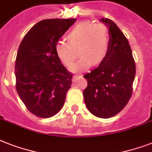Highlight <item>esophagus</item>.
Returning <instances> with one entry per match:
<instances>
[{"label":"esophagus","instance_id":"esophagus-1","mask_svg":"<svg viewBox=\"0 0 152 152\" xmlns=\"http://www.w3.org/2000/svg\"><path fill=\"white\" fill-rule=\"evenodd\" d=\"M82 76V75H74L73 76V78H72V81H76V80H77V78H79V77H81Z\"/></svg>","mask_w":152,"mask_h":152}]
</instances>
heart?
Returning <instances> with one entry per match:
<instances>
[{"label": "heart", "mask_w": 152, "mask_h": 152, "mask_svg": "<svg viewBox=\"0 0 152 152\" xmlns=\"http://www.w3.org/2000/svg\"><path fill=\"white\" fill-rule=\"evenodd\" d=\"M66 37L68 41H57L55 50L61 61L67 66L76 60L78 50L80 59L70 68L73 72L84 71L92 64L98 65L108 55L110 36L108 27L103 23L84 21L72 28Z\"/></svg>", "instance_id": "1"}]
</instances>
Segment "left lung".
Segmentation results:
<instances>
[{"mask_svg": "<svg viewBox=\"0 0 152 152\" xmlns=\"http://www.w3.org/2000/svg\"><path fill=\"white\" fill-rule=\"evenodd\" d=\"M101 21L108 26L110 47L100 65L83 76L87 81L83 97L87 108L94 115L108 119L123 110L130 99L136 65L123 32L109 18Z\"/></svg>", "mask_w": 152, "mask_h": 152, "instance_id": "left-lung-1", "label": "left lung"}]
</instances>
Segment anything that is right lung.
Here are the masks:
<instances>
[{"mask_svg":"<svg viewBox=\"0 0 152 152\" xmlns=\"http://www.w3.org/2000/svg\"><path fill=\"white\" fill-rule=\"evenodd\" d=\"M76 21H40L19 45L15 65V88L27 109L36 116L52 117L65 103L73 75L61 64L55 44Z\"/></svg>","mask_w":152,"mask_h":152,"instance_id":"1","label":"right lung"}]
</instances>
